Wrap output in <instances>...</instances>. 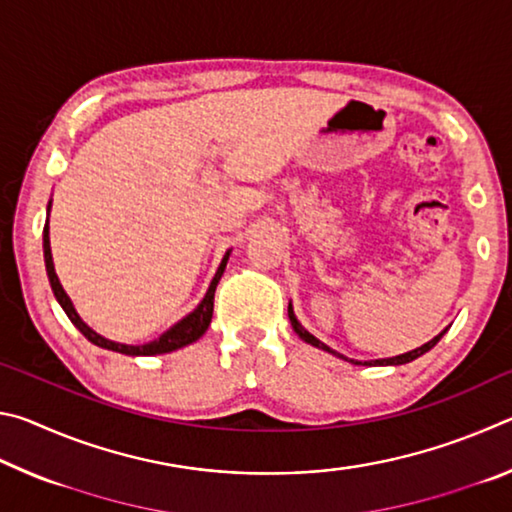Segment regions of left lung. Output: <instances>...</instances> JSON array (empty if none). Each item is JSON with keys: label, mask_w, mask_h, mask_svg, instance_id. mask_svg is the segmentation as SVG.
I'll use <instances>...</instances> for the list:
<instances>
[{"label": "left lung", "mask_w": 512, "mask_h": 512, "mask_svg": "<svg viewBox=\"0 0 512 512\" xmlns=\"http://www.w3.org/2000/svg\"><path fill=\"white\" fill-rule=\"evenodd\" d=\"M289 320H291V327H293V332H296L302 341L305 343H309V345H314V348H320V350H325V352H329V354H336V357H341V359H345V361H352V363H359L361 361H354V359H348V357H343V354H339V352H334L332 348H327V345L323 343V341H318L314 334H309L305 327H302L300 323H298V318H296V314H293V309H291V305H289ZM447 332V329H443V332H440L438 336H433V339L429 341V343H424V345H420V348H415V350H411V352H406V354H397V357H391V359H377V361H363V366H402V363H409V361H413V359H418V357H422L424 352H429L433 345H436L440 339H443V334Z\"/></svg>", "instance_id": "obj_1"}]
</instances>
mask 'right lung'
I'll list each match as a JSON object with an SVG mask.
<instances>
[{"instance_id": "add662e5", "label": "right lung", "mask_w": 512, "mask_h": 512, "mask_svg": "<svg viewBox=\"0 0 512 512\" xmlns=\"http://www.w3.org/2000/svg\"><path fill=\"white\" fill-rule=\"evenodd\" d=\"M51 210V201L47 205V214ZM42 250H45V266H47V277H49V284H51V291H54V296L58 300V305L63 307V311L67 314V318L72 320L74 327L79 329V332L88 339L90 343L99 345V348H106L112 352H119V354H128V357H153V354H164V352H173L178 348H185V345L194 343L201 339L205 334V329L210 327L212 323V311H214V291H216V284H219L221 275L225 271V264H228V257H230V250L223 255L219 268H216V275L212 277L210 282V289H207L205 298L201 300V305H198L192 314H187L183 320H178L176 325L169 327L167 332L160 334L158 339L151 341V343H144V345H126V343H115L110 339H103L101 334L94 332L92 327H88L81 320V316L76 314V309L72 305V300L63 289V284H60L58 275H56V268H54V257H51V246H49V216H47V223H45V230H42Z\"/></svg>"}]
</instances>
